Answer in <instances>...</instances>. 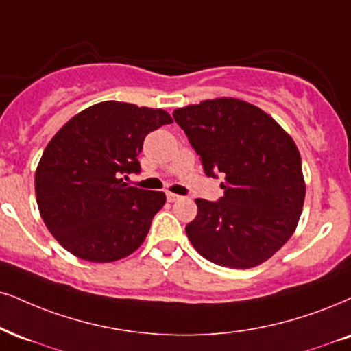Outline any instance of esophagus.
<instances>
[{
    "label": "esophagus",
    "mask_w": 351,
    "mask_h": 351,
    "mask_svg": "<svg viewBox=\"0 0 351 351\" xmlns=\"http://www.w3.org/2000/svg\"><path fill=\"white\" fill-rule=\"evenodd\" d=\"M166 197H167V202H171V203H174L180 198L179 195H176V193H172V192H167Z\"/></svg>",
    "instance_id": "obj_1"
}]
</instances>
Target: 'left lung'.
<instances>
[{"label": "left lung", "mask_w": 351, "mask_h": 351, "mask_svg": "<svg viewBox=\"0 0 351 351\" xmlns=\"http://www.w3.org/2000/svg\"><path fill=\"white\" fill-rule=\"evenodd\" d=\"M208 177L221 172L224 195L197 198V218L185 226L206 261L252 268L287 244L300 221L306 184L293 138L252 104L234 97L174 110Z\"/></svg>", "instance_id": "left-lung-1"}]
</instances>
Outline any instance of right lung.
<instances>
[{
	"label": "right lung",
	"mask_w": 351,
	"mask_h": 351,
	"mask_svg": "<svg viewBox=\"0 0 351 351\" xmlns=\"http://www.w3.org/2000/svg\"><path fill=\"white\" fill-rule=\"evenodd\" d=\"M167 123L172 119L162 109L106 101L51 138L36 171V197L43 223L68 252L106 263L143 244L166 195L123 179L140 172L145 136Z\"/></svg>",
	"instance_id": "obj_1"
}]
</instances>
